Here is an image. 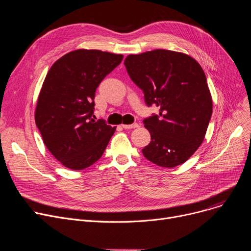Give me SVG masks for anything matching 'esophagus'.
Wrapping results in <instances>:
<instances>
[{
	"mask_svg": "<svg viewBox=\"0 0 251 251\" xmlns=\"http://www.w3.org/2000/svg\"><path fill=\"white\" fill-rule=\"evenodd\" d=\"M139 125L137 123H134V124H129V125H126V124H123L122 127L124 129H133V128H137Z\"/></svg>",
	"mask_w": 251,
	"mask_h": 251,
	"instance_id": "esophagus-1",
	"label": "esophagus"
}]
</instances>
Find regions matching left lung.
Wrapping results in <instances>:
<instances>
[{"label": "left lung", "mask_w": 251, "mask_h": 251, "mask_svg": "<svg viewBox=\"0 0 251 251\" xmlns=\"http://www.w3.org/2000/svg\"><path fill=\"white\" fill-rule=\"evenodd\" d=\"M124 65L147 104L160 108L143 120L151 139L143 155L165 168L185 163L202 143L213 113L201 66L184 52L162 49L129 55Z\"/></svg>", "instance_id": "left-lung-1"}]
</instances>
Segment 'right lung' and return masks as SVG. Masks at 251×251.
<instances>
[{"label": "right lung", "instance_id": "obj_1", "mask_svg": "<svg viewBox=\"0 0 251 251\" xmlns=\"http://www.w3.org/2000/svg\"><path fill=\"white\" fill-rule=\"evenodd\" d=\"M123 55L79 49L57 60L37 99L34 119L47 149L66 168L83 170L100 159L116 127L92 118L96 90Z\"/></svg>", "mask_w": 251, "mask_h": 251}]
</instances>
